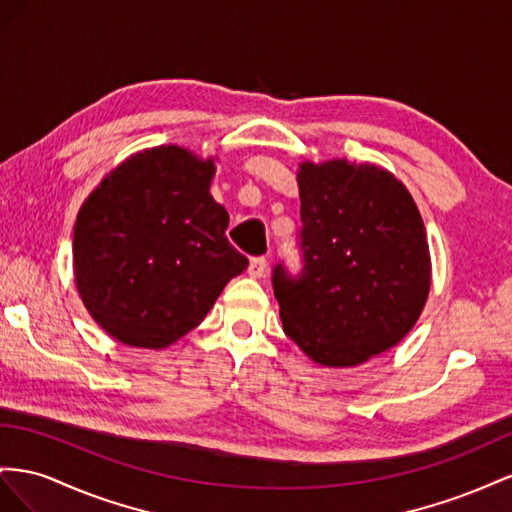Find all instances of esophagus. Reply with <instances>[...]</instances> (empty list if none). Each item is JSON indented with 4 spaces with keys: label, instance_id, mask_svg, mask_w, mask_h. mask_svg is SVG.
<instances>
[{
    "label": "esophagus",
    "instance_id": "34e87169",
    "mask_svg": "<svg viewBox=\"0 0 512 512\" xmlns=\"http://www.w3.org/2000/svg\"><path fill=\"white\" fill-rule=\"evenodd\" d=\"M266 272H268V259L253 257L251 264H248V274H251L253 279H261V276H266Z\"/></svg>",
    "mask_w": 512,
    "mask_h": 512
}]
</instances>
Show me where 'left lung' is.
I'll list each match as a JSON object with an SVG mask.
<instances>
[{"instance_id":"obj_1","label":"left lung","mask_w":512,"mask_h":512,"mask_svg":"<svg viewBox=\"0 0 512 512\" xmlns=\"http://www.w3.org/2000/svg\"><path fill=\"white\" fill-rule=\"evenodd\" d=\"M304 268L272 270L287 337L324 367H356L414 328L431 257L410 191L371 163H306L298 171Z\"/></svg>"}]
</instances>
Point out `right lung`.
Segmentation results:
<instances>
[{"label":"right lung","mask_w":512,"mask_h":512,"mask_svg":"<svg viewBox=\"0 0 512 512\" xmlns=\"http://www.w3.org/2000/svg\"><path fill=\"white\" fill-rule=\"evenodd\" d=\"M214 158L158 145L105 175L77 214L72 261L96 324L130 347L163 349L197 328L248 259L210 195Z\"/></svg>","instance_id":"1"}]
</instances>
